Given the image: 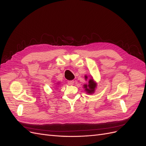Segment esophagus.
Segmentation results:
<instances>
[{
  "mask_svg": "<svg viewBox=\"0 0 146 146\" xmlns=\"http://www.w3.org/2000/svg\"><path fill=\"white\" fill-rule=\"evenodd\" d=\"M74 80H69V81H68V83L69 84V85H74Z\"/></svg>",
  "mask_w": 146,
  "mask_h": 146,
  "instance_id": "34e87169",
  "label": "esophagus"
}]
</instances>
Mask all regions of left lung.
I'll list each match as a JSON object with an SVG mask.
<instances>
[{
  "label": "left lung",
  "mask_w": 146,
  "mask_h": 146,
  "mask_svg": "<svg viewBox=\"0 0 146 146\" xmlns=\"http://www.w3.org/2000/svg\"><path fill=\"white\" fill-rule=\"evenodd\" d=\"M85 79H86L88 77L85 76ZM96 86V84L94 82L92 79H91L89 81V85H84V88H85V91L89 94L93 93L95 90V88Z\"/></svg>",
  "instance_id": "obj_1"
}]
</instances>
